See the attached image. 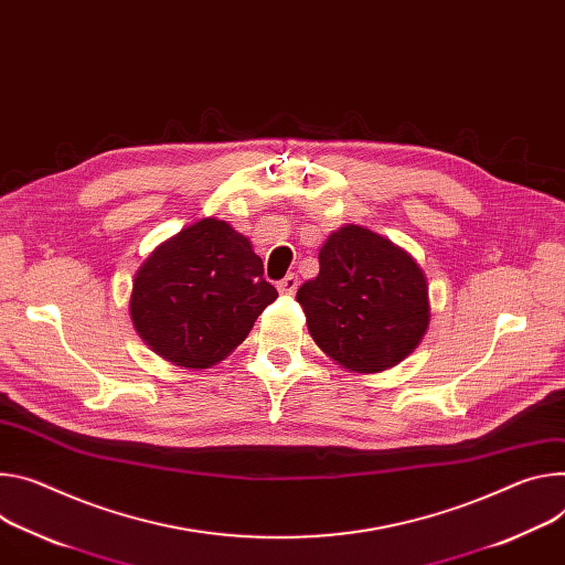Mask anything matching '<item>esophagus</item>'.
Returning a JSON list of instances; mask_svg holds the SVG:
<instances>
[{
	"label": "esophagus",
	"instance_id": "obj_1",
	"mask_svg": "<svg viewBox=\"0 0 565 565\" xmlns=\"http://www.w3.org/2000/svg\"><path fill=\"white\" fill-rule=\"evenodd\" d=\"M297 286H299L297 275H286L281 281H277V290H279L281 295H295Z\"/></svg>",
	"mask_w": 565,
	"mask_h": 565
}]
</instances>
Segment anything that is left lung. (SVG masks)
<instances>
[{"mask_svg":"<svg viewBox=\"0 0 565 565\" xmlns=\"http://www.w3.org/2000/svg\"><path fill=\"white\" fill-rule=\"evenodd\" d=\"M320 273L297 290L316 344L347 372L376 374L413 353L430 324L422 266L390 238L344 225L320 247Z\"/></svg>","mask_w":565,"mask_h":565,"instance_id":"obj_1","label":"left lung"}]
</instances>
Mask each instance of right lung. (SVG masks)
<instances>
[{"label":"right lung","mask_w":565,"mask_h":565,"mask_svg":"<svg viewBox=\"0 0 565 565\" xmlns=\"http://www.w3.org/2000/svg\"><path fill=\"white\" fill-rule=\"evenodd\" d=\"M277 299L262 256L227 221L202 218L148 254L132 279L130 320L164 361L207 370Z\"/></svg>","instance_id":"1"}]
</instances>
